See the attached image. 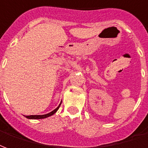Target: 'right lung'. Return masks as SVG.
Masks as SVG:
<instances>
[{"instance_id":"add662e5","label":"right lung","mask_w":148,"mask_h":148,"mask_svg":"<svg viewBox=\"0 0 148 148\" xmlns=\"http://www.w3.org/2000/svg\"><path fill=\"white\" fill-rule=\"evenodd\" d=\"M61 104V103H60ZM60 104L59 105V107L57 108H56L54 110H52V112H50L49 114H43V115H29V116H26V118L29 119H45V118H48L49 116L53 115L56 111L58 110L59 108L60 107Z\"/></svg>"}]
</instances>
